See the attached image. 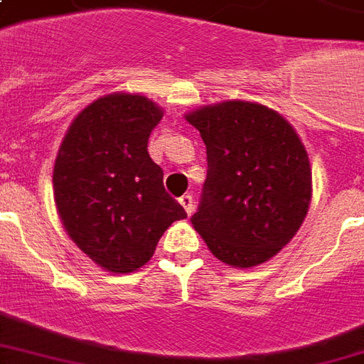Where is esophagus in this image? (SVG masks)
<instances>
[{
	"label": "esophagus",
	"mask_w": 364,
	"mask_h": 364,
	"mask_svg": "<svg viewBox=\"0 0 364 364\" xmlns=\"http://www.w3.org/2000/svg\"><path fill=\"white\" fill-rule=\"evenodd\" d=\"M179 204H181L183 208H185V212L191 215V213L194 212V198L193 194H183L181 198H179Z\"/></svg>",
	"instance_id": "obj_1"
}]
</instances>
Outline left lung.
I'll return each mask as SVG.
<instances>
[{"instance_id":"8db88e82","label":"left lung","mask_w":364,"mask_h":364,"mask_svg":"<svg viewBox=\"0 0 364 364\" xmlns=\"http://www.w3.org/2000/svg\"><path fill=\"white\" fill-rule=\"evenodd\" d=\"M206 145L208 173L191 221L218 259L254 267L304 223L311 168L298 133L271 108L246 101L187 114Z\"/></svg>"}]
</instances>
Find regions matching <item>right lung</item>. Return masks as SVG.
I'll use <instances>...</instances> for the list:
<instances>
[{"label":"right lung","instance_id":"add662e5","mask_svg":"<svg viewBox=\"0 0 364 364\" xmlns=\"http://www.w3.org/2000/svg\"><path fill=\"white\" fill-rule=\"evenodd\" d=\"M162 110L146 97L114 93L83 108L55 160L53 193L68 237L112 273H132L187 212L164 188L146 151Z\"/></svg>","mask_w":364,"mask_h":364}]
</instances>
